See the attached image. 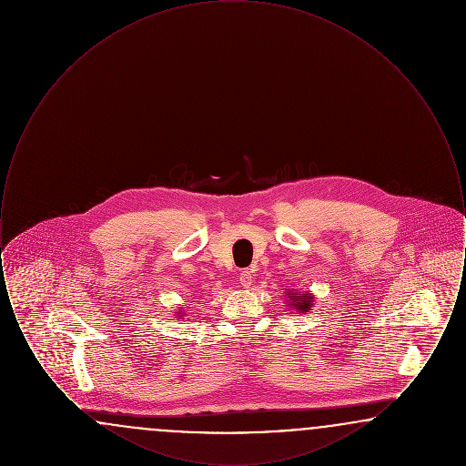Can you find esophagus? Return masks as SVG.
<instances>
[{
    "instance_id": "34e87169",
    "label": "esophagus",
    "mask_w": 466,
    "mask_h": 466,
    "mask_svg": "<svg viewBox=\"0 0 466 466\" xmlns=\"http://www.w3.org/2000/svg\"><path fill=\"white\" fill-rule=\"evenodd\" d=\"M239 281H241V285H243L244 289H249L251 283H253V270H243V272L239 274Z\"/></svg>"
}]
</instances>
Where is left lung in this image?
I'll return each mask as SVG.
<instances>
[{"label": "left lung", "instance_id": "obj_1", "mask_svg": "<svg viewBox=\"0 0 466 466\" xmlns=\"http://www.w3.org/2000/svg\"><path fill=\"white\" fill-rule=\"evenodd\" d=\"M291 295V293H289ZM293 297V295H291ZM295 304H291V306H295L297 309L302 310V312H308L309 310L310 306H312V300H310L309 295H297V299H291Z\"/></svg>", "mask_w": 466, "mask_h": 466}]
</instances>
